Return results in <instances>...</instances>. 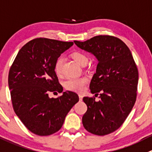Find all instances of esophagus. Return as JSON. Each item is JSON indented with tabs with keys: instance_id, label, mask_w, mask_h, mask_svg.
Segmentation results:
<instances>
[{
	"instance_id": "obj_1",
	"label": "esophagus",
	"mask_w": 152,
	"mask_h": 152,
	"mask_svg": "<svg viewBox=\"0 0 152 152\" xmlns=\"http://www.w3.org/2000/svg\"><path fill=\"white\" fill-rule=\"evenodd\" d=\"M79 100H80V101H82V98H83V96H82V94H79Z\"/></svg>"
}]
</instances>
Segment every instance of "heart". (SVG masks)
<instances>
[{
    "mask_svg": "<svg viewBox=\"0 0 152 152\" xmlns=\"http://www.w3.org/2000/svg\"><path fill=\"white\" fill-rule=\"evenodd\" d=\"M71 56L73 60L79 65L82 66L84 64H88V58L83 53L75 52L72 54ZM63 62H64V58L62 56H60L57 58L55 64H54V70L58 76H59L61 73ZM87 82H88V79L84 76L70 78L64 82V87L66 89L69 90V91H75V92H82L85 89Z\"/></svg>",
    "mask_w": 152,
    "mask_h": 152,
    "instance_id": "b5f03b06",
    "label": "heart"
}]
</instances>
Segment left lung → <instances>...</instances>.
<instances>
[{"mask_svg": "<svg viewBox=\"0 0 152 152\" xmlns=\"http://www.w3.org/2000/svg\"><path fill=\"white\" fill-rule=\"evenodd\" d=\"M74 43L98 60L90 90L95 96L99 93L100 99L96 102L93 97H84L88 110L82 117V124L91 134H108L123 125L134 105L137 67L129 48L118 38L98 35Z\"/></svg>", "mask_w": 152, "mask_h": 152, "instance_id": "obj_1", "label": "left lung"}]
</instances>
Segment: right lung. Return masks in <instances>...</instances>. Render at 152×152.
Instances as JSON below:
<instances>
[{
  "label": "right lung",
  "instance_id": "right-lung-1",
  "mask_svg": "<svg viewBox=\"0 0 152 152\" xmlns=\"http://www.w3.org/2000/svg\"><path fill=\"white\" fill-rule=\"evenodd\" d=\"M73 42L39 38L18 53L9 73L8 84L16 115L31 132L48 136L60 130L65 117L79 102V96L67 91L58 98L49 92L61 93L54 64Z\"/></svg>",
  "mask_w": 152,
  "mask_h": 152
}]
</instances>
